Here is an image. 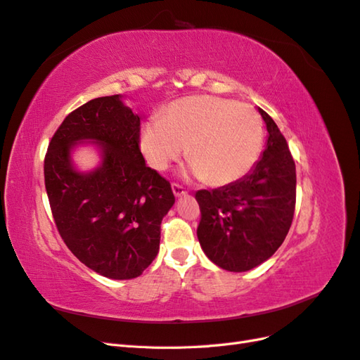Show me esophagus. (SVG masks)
Returning a JSON list of instances; mask_svg holds the SVG:
<instances>
[{
  "label": "esophagus",
  "instance_id": "obj_1",
  "mask_svg": "<svg viewBox=\"0 0 360 360\" xmlns=\"http://www.w3.org/2000/svg\"><path fill=\"white\" fill-rule=\"evenodd\" d=\"M172 192H174V195H176V197H181V195L186 193V189H184L181 184H179V183H172Z\"/></svg>",
  "mask_w": 360,
  "mask_h": 360
}]
</instances>
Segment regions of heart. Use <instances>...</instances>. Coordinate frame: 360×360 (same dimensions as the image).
<instances>
[{
	"label": "heart",
	"mask_w": 360,
	"mask_h": 360,
	"mask_svg": "<svg viewBox=\"0 0 360 360\" xmlns=\"http://www.w3.org/2000/svg\"><path fill=\"white\" fill-rule=\"evenodd\" d=\"M263 144V126L248 105L214 96H189L172 102L162 122L146 124L141 148L155 169H167L184 147L193 176L221 188L245 177Z\"/></svg>",
	"instance_id": "1"
}]
</instances>
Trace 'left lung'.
Segmentation results:
<instances>
[{
  "instance_id": "left-lung-1",
  "label": "left lung",
  "mask_w": 360,
  "mask_h": 360,
  "mask_svg": "<svg viewBox=\"0 0 360 360\" xmlns=\"http://www.w3.org/2000/svg\"><path fill=\"white\" fill-rule=\"evenodd\" d=\"M267 144L245 177L195 193L201 210L197 236L204 254L228 271L264 263L285 240L296 207V165L271 117L258 108Z\"/></svg>"
}]
</instances>
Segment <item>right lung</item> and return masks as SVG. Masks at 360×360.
Returning a JSON list of instances; mask_svg holds the SVG:
<instances>
[{"instance_id": "obj_1", "label": "right lung", "mask_w": 360, "mask_h": 360, "mask_svg": "<svg viewBox=\"0 0 360 360\" xmlns=\"http://www.w3.org/2000/svg\"><path fill=\"white\" fill-rule=\"evenodd\" d=\"M141 120L122 96L97 97L70 112L45 156V186L64 243L86 267L110 279H132L159 252L160 224L172 207L171 184L146 165ZM90 140L101 165L81 173L71 150Z\"/></svg>"}]
</instances>
